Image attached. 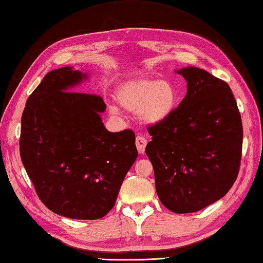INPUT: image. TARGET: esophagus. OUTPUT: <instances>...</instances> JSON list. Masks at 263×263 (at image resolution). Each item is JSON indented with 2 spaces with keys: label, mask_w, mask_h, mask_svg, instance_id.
I'll use <instances>...</instances> for the list:
<instances>
[{
  "label": "esophagus",
  "mask_w": 263,
  "mask_h": 263,
  "mask_svg": "<svg viewBox=\"0 0 263 263\" xmlns=\"http://www.w3.org/2000/svg\"><path fill=\"white\" fill-rule=\"evenodd\" d=\"M136 146L139 154H143L144 153V149H146L147 146V139L143 138V137H137L136 139Z\"/></svg>",
  "instance_id": "34e87169"
}]
</instances>
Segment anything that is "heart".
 <instances>
[{
  "label": "heart",
  "mask_w": 263,
  "mask_h": 263,
  "mask_svg": "<svg viewBox=\"0 0 263 263\" xmlns=\"http://www.w3.org/2000/svg\"><path fill=\"white\" fill-rule=\"evenodd\" d=\"M116 100L123 108L139 110L147 123H160L168 119L177 104V92L168 80H131L121 86Z\"/></svg>",
  "instance_id": "obj_1"
}]
</instances>
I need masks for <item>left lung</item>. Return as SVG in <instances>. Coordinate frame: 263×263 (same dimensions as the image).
Instances as JSON below:
<instances>
[{"label":"left lung","instance_id":"8db88e82","mask_svg":"<svg viewBox=\"0 0 263 263\" xmlns=\"http://www.w3.org/2000/svg\"><path fill=\"white\" fill-rule=\"evenodd\" d=\"M187 92L168 119L148 126L146 154L160 202L189 214L221 199L242 158L241 114L228 83L198 68L177 71Z\"/></svg>","mask_w":263,"mask_h":263}]
</instances>
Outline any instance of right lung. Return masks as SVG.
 I'll list each match as a JSON object with an SVG mask.
<instances>
[{"instance_id":"add662e5","label":"right lung","mask_w":263,"mask_h":263,"mask_svg":"<svg viewBox=\"0 0 263 263\" xmlns=\"http://www.w3.org/2000/svg\"><path fill=\"white\" fill-rule=\"evenodd\" d=\"M85 78L69 66L48 72L27 99L19 146L42 202L58 215L92 220L114 206L138 150L131 128L106 130L102 97L71 91Z\"/></svg>"}]
</instances>
